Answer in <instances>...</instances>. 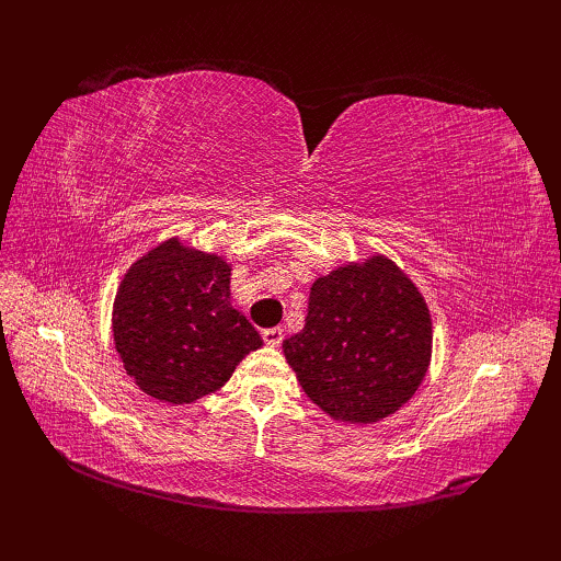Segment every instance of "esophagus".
<instances>
[{"instance_id":"34e87169","label":"esophagus","mask_w":561,"mask_h":561,"mask_svg":"<svg viewBox=\"0 0 561 561\" xmlns=\"http://www.w3.org/2000/svg\"><path fill=\"white\" fill-rule=\"evenodd\" d=\"M262 336H264V342L268 344V346H280L283 344V330L280 328H268V330H264L262 332Z\"/></svg>"}]
</instances>
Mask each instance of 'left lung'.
Returning a JSON list of instances; mask_svg holds the SVG:
<instances>
[{
    "label": "left lung",
    "instance_id": "obj_1",
    "mask_svg": "<svg viewBox=\"0 0 561 561\" xmlns=\"http://www.w3.org/2000/svg\"><path fill=\"white\" fill-rule=\"evenodd\" d=\"M431 316L414 283L381 254L313 283L285 358L322 412L371 423L414 396L431 360Z\"/></svg>",
    "mask_w": 561,
    "mask_h": 561
}]
</instances>
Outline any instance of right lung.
<instances>
[{
    "mask_svg": "<svg viewBox=\"0 0 561 561\" xmlns=\"http://www.w3.org/2000/svg\"><path fill=\"white\" fill-rule=\"evenodd\" d=\"M229 264L180 241L135 262L114 299V344L147 396L186 404L225 386L262 336L231 307Z\"/></svg>",
    "mask_w": 561,
    "mask_h": 561,
    "instance_id": "add662e5",
    "label": "right lung"
}]
</instances>
